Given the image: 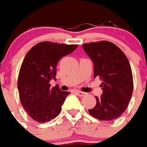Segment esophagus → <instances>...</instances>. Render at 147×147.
Wrapping results in <instances>:
<instances>
[{"label":"esophagus","instance_id":"esophagus-1","mask_svg":"<svg viewBox=\"0 0 147 147\" xmlns=\"http://www.w3.org/2000/svg\"><path fill=\"white\" fill-rule=\"evenodd\" d=\"M75 92L78 94V95L80 96H85L87 95V93H86V92H82V91H78V90H76Z\"/></svg>","mask_w":147,"mask_h":147}]
</instances>
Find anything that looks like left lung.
Wrapping results in <instances>:
<instances>
[{"label": "left lung", "mask_w": 147, "mask_h": 147, "mask_svg": "<svg viewBox=\"0 0 147 147\" xmlns=\"http://www.w3.org/2000/svg\"><path fill=\"white\" fill-rule=\"evenodd\" d=\"M83 48L94 64V78L102 81L103 94L89 114L100 120H112L125 112L133 92V76L125 54L109 41L84 43Z\"/></svg>", "instance_id": "8db88e82"}]
</instances>
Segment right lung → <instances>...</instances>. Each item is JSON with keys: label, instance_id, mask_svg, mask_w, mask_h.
Instances as JSON below:
<instances>
[{"label": "right lung", "instance_id": "1", "mask_svg": "<svg viewBox=\"0 0 147 147\" xmlns=\"http://www.w3.org/2000/svg\"><path fill=\"white\" fill-rule=\"evenodd\" d=\"M77 47L74 44L45 41L35 44L25 55L17 86L22 105L35 121L48 122L61 112L69 92L61 91L58 85L51 88L50 81L56 79L59 60Z\"/></svg>", "mask_w": 147, "mask_h": 147}]
</instances>
